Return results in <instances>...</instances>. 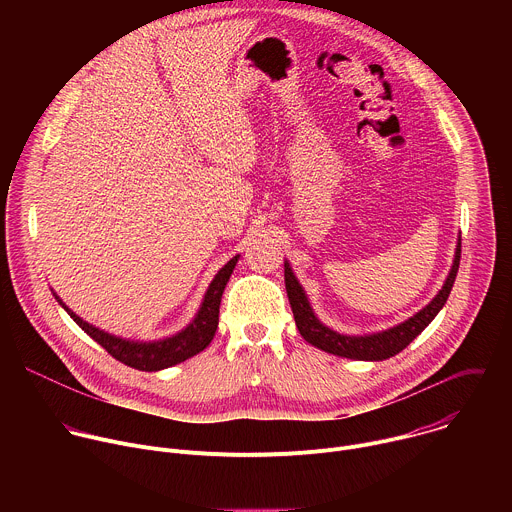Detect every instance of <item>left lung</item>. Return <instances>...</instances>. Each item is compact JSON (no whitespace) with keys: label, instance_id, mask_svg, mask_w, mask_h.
<instances>
[{"label":"left lung","instance_id":"left-lung-1","mask_svg":"<svg viewBox=\"0 0 512 512\" xmlns=\"http://www.w3.org/2000/svg\"><path fill=\"white\" fill-rule=\"evenodd\" d=\"M460 255H462V239H458L454 265L448 273V279L444 281V285L440 289V294H437L423 310H419L415 316H411L409 320H405L389 330L364 334V336H346V334H338L332 328L324 326L316 318L304 287L300 285L294 271H291L289 263L285 261V291H287L291 312H294V318H296V326L306 342H310L312 346H316L324 352L344 356V358H354V360L391 358V356L399 354L403 348H407L413 342V338H417L431 324V320L437 316V312L444 308V304L448 302L450 291L454 287L456 275H458Z\"/></svg>","mask_w":512,"mask_h":512}]
</instances>
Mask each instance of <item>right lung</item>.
<instances>
[{"label":"right lung","instance_id":"1","mask_svg":"<svg viewBox=\"0 0 512 512\" xmlns=\"http://www.w3.org/2000/svg\"><path fill=\"white\" fill-rule=\"evenodd\" d=\"M237 261H239V255H235L221 271L214 275V279L210 281V285L206 289L198 314L184 330H180L178 334H174L170 338L154 340V342L125 340L121 336H113L105 330H99L93 324L79 318L70 308H66L56 294L54 296H56L58 304L68 312V316L75 320L97 344H101L113 358L127 364V367H131V369L154 373V371L174 367V364H178V362H184L186 358L202 352L210 344V340L214 338L216 326H218V308H221L223 291H225V285H227Z\"/></svg>","mask_w":512,"mask_h":512}]
</instances>
